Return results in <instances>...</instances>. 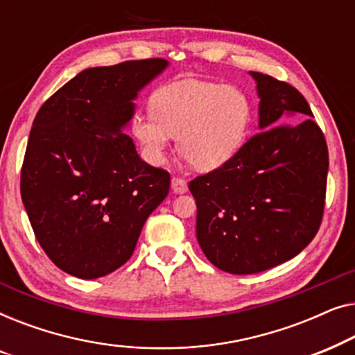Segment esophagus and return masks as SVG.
<instances>
[{"mask_svg": "<svg viewBox=\"0 0 355 355\" xmlns=\"http://www.w3.org/2000/svg\"><path fill=\"white\" fill-rule=\"evenodd\" d=\"M171 189L176 193H184L187 191V182L181 178H173L171 179Z\"/></svg>", "mask_w": 355, "mask_h": 355, "instance_id": "esophagus-1", "label": "esophagus"}]
</instances>
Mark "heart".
Wrapping results in <instances>:
<instances>
[{
	"label": "heart",
	"instance_id": "b5f03b06",
	"mask_svg": "<svg viewBox=\"0 0 355 355\" xmlns=\"http://www.w3.org/2000/svg\"><path fill=\"white\" fill-rule=\"evenodd\" d=\"M155 118H137L132 134L144 157L164 162L169 140L202 171L225 166L249 134V100L234 87L207 80H179L153 96Z\"/></svg>",
	"mask_w": 355,
	"mask_h": 355
}]
</instances>
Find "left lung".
Listing matches in <instances>:
<instances>
[{
  "label": "left lung",
  "instance_id": "obj_1",
  "mask_svg": "<svg viewBox=\"0 0 355 355\" xmlns=\"http://www.w3.org/2000/svg\"><path fill=\"white\" fill-rule=\"evenodd\" d=\"M259 134L225 166L191 181L197 241L216 268L260 273L302 252L322 223L328 148L307 100L286 82L250 72Z\"/></svg>",
  "mask_w": 355,
  "mask_h": 355
}]
</instances>
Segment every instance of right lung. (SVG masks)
<instances>
[{
    "label": "right lung",
    "instance_id": "add662e5",
    "mask_svg": "<svg viewBox=\"0 0 355 355\" xmlns=\"http://www.w3.org/2000/svg\"><path fill=\"white\" fill-rule=\"evenodd\" d=\"M162 58L90 67L33 119L21 197L42 249L82 279L118 270L169 191V174L140 159L124 129L139 92L166 69Z\"/></svg>",
    "mask_w": 355,
    "mask_h": 355
}]
</instances>
